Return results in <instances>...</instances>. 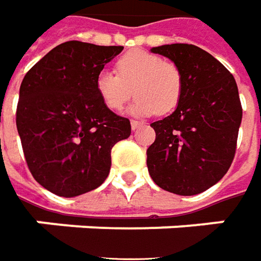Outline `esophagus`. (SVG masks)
I'll list each match as a JSON object with an SVG mask.
<instances>
[{
	"label": "esophagus",
	"mask_w": 261,
	"mask_h": 261,
	"mask_svg": "<svg viewBox=\"0 0 261 261\" xmlns=\"http://www.w3.org/2000/svg\"><path fill=\"white\" fill-rule=\"evenodd\" d=\"M141 126H143L142 122H138V120H132V122H130V127H132V130H136V129H139Z\"/></svg>",
	"instance_id": "1"
}]
</instances>
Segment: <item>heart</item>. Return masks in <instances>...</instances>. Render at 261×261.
<instances>
[{"instance_id": "1", "label": "heart", "mask_w": 261, "mask_h": 261, "mask_svg": "<svg viewBox=\"0 0 261 261\" xmlns=\"http://www.w3.org/2000/svg\"><path fill=\"white\" fill-rule=\"evenodd\" d=\"M116 71L118 74L105 69L94 79L96 93L109 110L123 109L132 97V89L136 100L129 112L136 116L167 115L181 100V70L175 63L164 61L156 54L143 50L129 51L116 61Z\"/></svg>"}]
</instances>
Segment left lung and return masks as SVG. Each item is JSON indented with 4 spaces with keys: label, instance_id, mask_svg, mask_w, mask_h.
Returning a JSON list of instances; mask_svg holds the SVG:
<instances>
[{
    "label": "left lung",
    "instance_id": "obj_1",
    "mask_svg": "<svg viewBox=\"0 0 261 261\" xmlns=\"http://www.w3.org/2000/svg\"><path fill=\"white\" fill-rule=\"evenodd\" d=\"M175 63L184 89L176 109L151 123L156 138L146 151L153 182L178 195H197L217 184L231 165L243 109L232 74L192 44L152 47Z\"/></svg>",
    "mask_w": 261,
    "mask_h": 261
}]
</instances>
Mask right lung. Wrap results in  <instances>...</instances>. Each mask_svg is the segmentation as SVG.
<instances>
[{
    "label": "right lung",
    "instance_id": "add662e5",
    "mask_svg": "<svg viewBox=\"0 0 261 261\" xmlns=\"http://www.w3.org/2000/svg\"><path fill=\"white\" fill-rule=\"evenodd\" d=\"M122 45L66 41L36 63L20 87L17 130L34 179L59 197H77L108 178L113 145L129 119L109 110L94 79Z\"/></svg>",
    "mask_w": 261,
    "mask_h": 261
}]
</instances>
